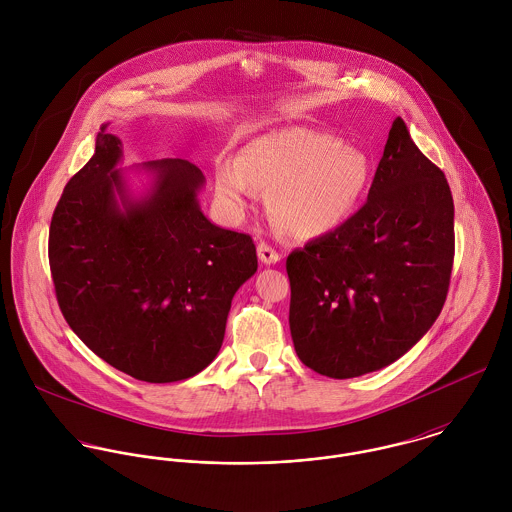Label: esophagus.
Returning a JSON list of instances; mask_svg holds the SVG:
<instances>
[{"label":"esophagus","instance_id":"34e87169","mask_svg":"<svg viewBox=\"0 0 512 512\" xmlns=\"http://www.w3.org/2000/svg\"><path fill=\"white\" fill-rule=\"evenodd\" d=\"M256 250H258V258L266 264V266H270V264H276V262H280V252L278 250H274L268 242H258V246H256Z\"/></svg>","mask_w":512,"mask_h":512}]
</instances>
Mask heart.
Here are the masks:
<instances>
[{"label": "heart", "instance_id": "1", "mask_svg": "<svg viewBox=\"0 0 512 512\" xmlns=\"http://www.w3.org/2000/svg\"><path fill=\"white\" fill-rule=\"evenodd\" d=\"M372 179L361 147L313 128H286L254 138L238 159L217 165L222 201L242 213L258 189L270 193V215L286 232L311 238L335 230L359 209Z\"/></svg>", "mask_w": 512, "mask_h": 512}]
</instances>
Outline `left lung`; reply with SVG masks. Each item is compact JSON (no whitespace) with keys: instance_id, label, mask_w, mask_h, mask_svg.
<instances>
[{"instance_id":"1","label":"left lung","mask_w":512,"mask_h":512,"mask_svg":"<svg viewBox=\"0 0 512 512\" xmlns=\"http://www.w3.org/2000/svg\"><path fill=\"white\" fill-rule=\"evenodd\" d=\"M453 254L447 179L396 118L365 205L286 260L299 361L329 378L398 361L438 319Z\"/></svg>"}]
</instances>
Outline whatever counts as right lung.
Returning a JSON list of instances; mask_svg holds the SVG:
<instances>
[{
    "label": "right lung",
    "mask_w": 512,
    "mask_h": 512,
    "mask_svg": "<svg viewBox=\"0 0 512 512\" xmlns=\"http://www.w3.org/2000/svg\"><path fill=\"white\" fill-rule=\"evenodd\" d=\"M122 142L100 128L49 228L59 307L80 341L144 382H177L213 363L230 301L258 270L250 234L201 213L205 177L187 159L147 161L155 181L132 199L116 169Z\"/></svg>",
    "instance_id": "right-lung-1"
}]
</instances>
